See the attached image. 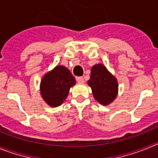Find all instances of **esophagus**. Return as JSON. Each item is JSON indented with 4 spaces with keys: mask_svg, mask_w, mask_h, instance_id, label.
<instances>
[{
    "mask_svg": "<svg viewBox=\"0 0 158 158\" xmlns=\"http://www.w3.org/2000/svg\"><path fill=\"white\" fill-rule=\"evenodd\" d=\"M76 80L77 81V83L79 84H83L85 82V80H84V78L82 77H77Z\"/></svg>",
    "mask_w": 158,
    "mask_h": 158,
    "instance_id": "esophagus-1",
    "label": "esophagus"
}]
</instances>
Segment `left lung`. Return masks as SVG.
<instances>
[{"instance_id":"left-lung-1","label":"left lung","mask_w":158,"mask_h":158,"mask_svg":"<svg viewBox=\"0 0 158 158\" xmlns=\"http://www.w3.org/2000/svg\"><path fill=\"white\" fill-rule=\"evenodd\" d=\"M88 85L91 87L95 100L102 105H109L117 97L118 81L103 64H96L92 67Z\"/></svg>"}]
</instances>
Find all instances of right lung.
<instances>
[{
    "instance_id": "1",
    "label": "right lung",
    "mask_w": 158,
    "mask_h": 158,
    "mask_svg": "<svg viewBox=\"0 0 158 158\" xmlns=\"http://www.w3.org/2000/svg\"><path fill=\"white\" fill-rule=\"evenodd\" d=\"M76 80L70 71L64 65H56L42 78L40 95L43 100L52 107L62 105L66 100L71 87Z\"/></svg>"
}]
</instances>
